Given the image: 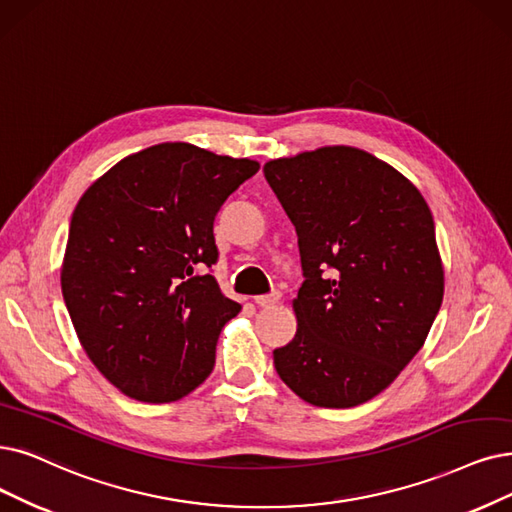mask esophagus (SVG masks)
Masks as SVG:
<instances>
[{
	"label": "esophagus",
	"instance_id": "1",
	"mask_svg": "<svg viewBox=\"0 0 512 512\" xmlns=\"http://www.w3.org/2000/svg\"><path fill=\"white\" fill-rule=\"evenodd\" d=\"M258 306H264V309H269V306H275L281 300V292H271V294H264V296H256L254 298Z\"/></svg>",
	"mask_w": 512,
	"mask_h": 512
}]
</instances>
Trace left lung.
<instances>
[{
    "instance_id": "obj_1",
    "label": "left lung",
    "mask_w": 512,
    "mask_h": 512,
    "mask_svg": "<svg viewBox=\"0 0 512 512\" xmlns=\"http://www.w3.org/2000/svg\"><path fill=\"white\" fill-rule=\"evenodd\" d=\"M298 235V330L273 351L306 403L355 407L391 384L431 332L443 300L435 222L420 191L355 147L264 163Z\"/></svg>"
}]
</instances>
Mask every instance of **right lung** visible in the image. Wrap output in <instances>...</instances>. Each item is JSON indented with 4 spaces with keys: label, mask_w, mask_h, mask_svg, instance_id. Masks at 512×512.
I'll use <instances>...</instances> for the list:
<instances>
[{
    "label": "right lung",
    "mask_w": 512,
    "mask_h": 512,
    "mask_svg": "<svg viewBox=\"0 0 512 512\" xmlns=\"http://www.w3.org/2000/svg\"><path fill=\"white\" fill-rule=\"evenodd\" d=\"M258 161L189 142L128 155L75 206L60 285L96 370L145 403L187 397L241 306L201 267L218 260L214 218Z\"/></svg>",
    "instance_id": "right-lung-1"
}]
</instances>
